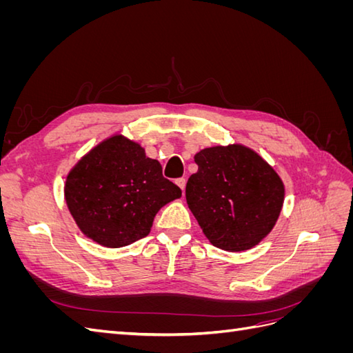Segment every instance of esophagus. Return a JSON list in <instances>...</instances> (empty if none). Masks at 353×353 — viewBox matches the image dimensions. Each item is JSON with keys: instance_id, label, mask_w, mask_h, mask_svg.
<instances>
[{"instance_id": "1", "label": "esophagus", "mask_w": 353, "mask_h": 353, "mask_svg": "<svg viewBox=\"0 0 353 353\" xmlns=\"http://www.w3.org/2000/svg\"><path fill=\"white\" fill-rule=\"evenodd\" d=\"M175 184L181 188V191H183V194H184V190H185V178H178V179L175 181Z\"/></svg>"}]
</instances>
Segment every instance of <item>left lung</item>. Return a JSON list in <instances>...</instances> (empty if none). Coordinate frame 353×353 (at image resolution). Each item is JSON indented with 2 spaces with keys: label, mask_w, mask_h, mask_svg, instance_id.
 <instances>
[{
  "label": "left lung",
  "mask_w": 353,
  "mask_h": 353,
  "mask_svg": "<svg viewBox=\"0 0 353 353\" xmlns=\"http://www.w3.org/2000/svg\"><path fill=\"white\" fill-rule=\"evenodd\" d=\"M185 199L209 241L228 252L252 249L275 225L284 185L275 170L250 148L210 147L194 156Z\"/></svg>",
  "instance_id": "1"
}]
</instances>
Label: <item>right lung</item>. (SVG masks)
Returning a JSON list of instances; mask_svg holds the SVG:
<instances>
[{
  "mask_svg": "<svg viewBox=\"0 0 353 353\" xmlns=\"http://www.w3.org/2000/svg\"><path fill=\"white\" fill-rule=\"evenodd\" d=\"M65 197L85 236L123 248L150 232L159 209L179 199L181 188L163 178L162 166L140 145L114 135L70 170Z\"/></svg>",
  "mask_w": 353,
  "mask_h": 353,
  "instance_id": "1",
  "label": "right lung"
}]
</instances>
